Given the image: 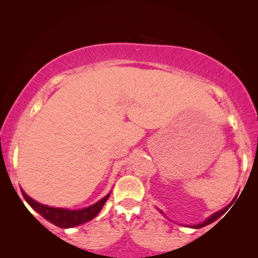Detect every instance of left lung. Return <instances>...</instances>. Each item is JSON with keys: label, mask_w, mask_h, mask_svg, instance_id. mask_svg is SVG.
<instances>
[{"label": "left lung", "mask_w": 258, "mask_h": 258, "mask_svg": "<svg viewBox=\"0 0 258 258\" xmlns=\"http://www.w3.org/2000/svg\"><path fill=\"white\" fill-rule=\"evenodd\" d=\"M229 209L228 208V206L225 207V208H223V209H221L220 211H217V213H215V214H213L211 215V216H209L207 218V220H204L202 223H199V224H194V225H186V227H189V228H194V229H200V228H203V227H206V225H208V224H210V223H213V222H215L217 220V218H220L222 215L223 214H225V211H227ZM158 211H160V213L162 214V215H164V213L162 210H160L158 209Z\"/></svg>", "instance_id": "obj_1"}]
</instances>
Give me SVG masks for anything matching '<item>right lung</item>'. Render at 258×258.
Masks as SVG:
<instances>
[{
    "instance_id": "add662e5",
    "label": "right lung",
    "mask_w": 258,
    "mask_h": 258,
    "mask_svg": "<svg viewBox=\"0 0 258 258\" xmlns=\"http://www.w3.org/2000/svg\"><path fill=\"white\" fill-rule=\"evenodd\" d=\"M22 195L26 200V202L33 208V209L41 215L42 217L50 222V223L55 224L58 228H74L77 225L86 223L88 221H91L94 217H96L98 213L102 210L104 203L107 202V200L110 196V192L108 195H105L103 199L98 201L93 206L83 208V209L79 210H70L64 209V208H54L45 206L37 201L31 199L30 196H28L23 190H21Z\"/></svg>"
}]
</instances>
